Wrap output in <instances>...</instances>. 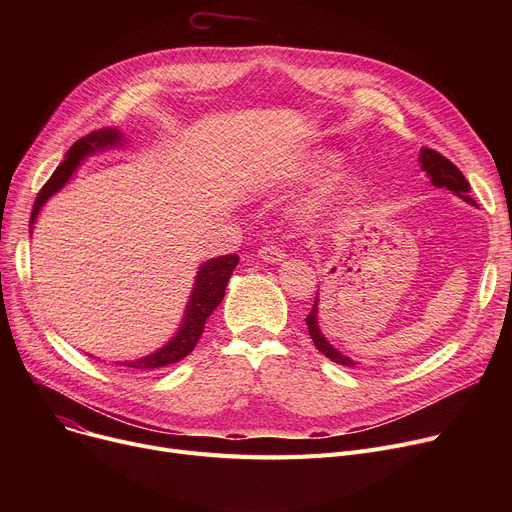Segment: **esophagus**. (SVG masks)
I'll use <instances>...</instances> for the list:
<instances>
[{"instance_id":"obj_1","label":"esophagus","mask_w":512,"mask_h":512,"mask_svg":"<svg viewBox=\"0 0 512 512\" xmlns=\"http://www.w3.org/2000/svg\"><path fill=\"white\" fill-rule=\"evenodd\" d=\"M259 257L267 263H280L286 259V253L278 245H265L259 249Z\"/></svg>"}]
</instances>
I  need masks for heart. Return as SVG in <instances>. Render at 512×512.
<instances>
[{
    "label": "heart",
    "mask_w": 512,
    "mask_h": 512,
    "mask_svg": "<svg viewBox=\"0 0 512 512\" xmlns=\"http://www.w3.org/2000/svg\"><path fill=\"white\" fill-rule=\"evenodd\" d=\"M340 161H342L340 155L334 151H315L305 161H299L297 166L280 170L276 174V182L290 184V182H299V180H315L319 176L332 172L334 168H338ZM359 191H361V178L357 174H348L338 184H332V186L324 188L321 193H317L305 205V213L313 215L317 211H324L326 207L338 203L344 197H355Z\"/></svg>",
    "instance_id": "obj_1"
}]
</instances>
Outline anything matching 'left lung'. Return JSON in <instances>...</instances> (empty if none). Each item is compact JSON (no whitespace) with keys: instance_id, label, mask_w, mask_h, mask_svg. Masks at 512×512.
<instances>
[{"instance_id":"8db88e82","label":"left lung","mask_w":512,"mask_h":512,"mask_svg":"<svg viewBox=\"0 0 512 512\" xmlns=\"http://www.w3.org/2000/svg\"><path fill=\"white\" fill-rule=\"evenodd\" d=\"M419 164H421V170L427 174V178L432 180V184L434 186H438V188H446V191H450V193H454L456 197L459 199H463L465 203H469V205H477L471 197H469V193H471V186H469V182H467V178L463 176V172L456 168L450 159H446L444 155H440L438 151H434V149H427V147H423L421 151H419ZM317 313H319V292L315 294V301H313V309H311V313L307 315V326H309V336L313 338V344L317 346V351L319 353H324L330 361H334V363H340V365H346V367H355L357 363L351 359V357H346V355H342L338 348H334L328 340H326V336L321 334V330H319V321H317Z\"/></svg>"}]
</instances>
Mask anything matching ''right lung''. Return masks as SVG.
<instances>
[{
    "instance_id": "obj_1",
    "label": "right lung",
    "mask_w": 512,
    "mask_h": 512,
    "mask_svg": "<svg viewBox=\"0 0 512 512\" xmlns=\"http://www.w3.org/2000/svg\"><path fill=\"white\" fill-rule=\"evenodd\" d=\"M124 143H126L124 134L116 128H101V130L87 134V137H83V139H78L68 149L62 164L56 168V172L51 174V178L39 191L37 201L33 205V213H31V230L37 222V215H39L41 207L47 203V199L56 195L60 188H64L68 184V180L74 176L78 166L83 164L89 155L105 151V149L122 147ZM236 263H238V255H234V253L201 263L199 272L195 276V286L191 290V297H188V303H186L182 324L176 330V334L168 340V344L157 348L155 353H151L143 359L124 361L118 365H124L134 371H153L159 367H168L172 363H178L180 359H184L188 353H191L203 334L207 317L213 313L215 307L222 303L228 280L234 272Z\"/></svg>"
}]
</instances>
